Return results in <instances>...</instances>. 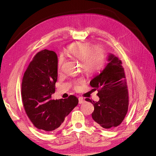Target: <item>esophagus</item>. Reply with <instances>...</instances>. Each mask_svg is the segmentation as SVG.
<instances>
[{
  "label": "esophagus",
  "instance_id": "esophagus-1",
  "mask_svg": "<svg viewBox=\"0 0 156 156\" xmlns=\"http://www.w3.org/2000/svg\"><path fill=\"white\" fill-rule=\"evenodd\" d=\"M84 101H85L83 99V98H79V104L83 103H84Z\"/></svg>",
  "mask_w": 156,
  "mask_h": 156
}]
</instances>
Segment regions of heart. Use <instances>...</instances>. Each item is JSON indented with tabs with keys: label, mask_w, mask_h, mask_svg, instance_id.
<instances>
[{
	"label": "heart",
	"mask_w": 156,
	"mask_h": 156,
	"mask_svg": "<svg viewBox=\"0 0 156 156\" xmlns=\"http://www.w3.org/2000/svg\"><path fill=\"white\" fill-rule=\"evenodd\" d=\"M67 53L72 58L80 60L82 68L89 74H93L99 71L103 66L105 60V50L103 47L94 48L92 43L88 42H77L72 43L67 48ZM63 62L62 57L58 60L60 69ZM82 82L80 80L75 82V87Z\"/></svg>",
	"instance_id": "1"
}]
</instances>
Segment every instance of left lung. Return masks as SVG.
Masks as SVG:
<instances>
[{
	"mask_svg": "<svg viewBox=\"0 0 156 156\" xmlns=\"http://www.w3.org/2000/svg\"><path fill=\"white\" fill-rule=\"evenodd\" d=\"M108 63L100 74L90 82L94 90H98L99 101L86 98L94 109L92 113L96 126L106 129L120 125L129 108V92L122 62L113 54H109Z\"/></svg>",
	"mask_w": 156,
	"mask_h": 156,
	"instance_id": "1",
	"label": "left lung"
}]
</instances>
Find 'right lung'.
Wrapping results in <instances>:
<instances>
[{
	"mask_svg": "<svg viewBox=\"0 0 156 156\" xmlns=\"http://www.w3.org/2000/svg\"><path fill=\"white\" fill-rule=\"evenodd\" d=\"M58 58L55 52L43 50L34 57L25 71L21 84L24 110L31 122L43 132L55 130L78 104L77 97L54 100L57 80Z\"/></svg>",
	"mask_w": 156,
	"mask_h": 156,
	"instance_id": "1",
	"label": "right lung"
}]
</instances>
